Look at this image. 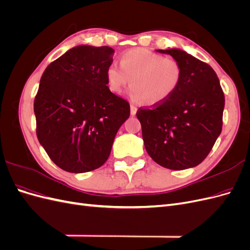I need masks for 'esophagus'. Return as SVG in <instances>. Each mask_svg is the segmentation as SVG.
Here are the masks:
<instances>
[{
	"label": "esophagus",
	"instance_id": "obj_1",
	"mask_svg": "<svg viewBox=\"0 0 250 250\" xmlns=\"http://www.w3.org/2000/svg\"><path fill=\"white\" fill-rule=\"evenodd\" d=\"M137 111H138V108L135 107L134 105L131 104V105H130V115H131V116H134L135 113H137Z\"/></svg>",
	"mask_w": 250,
	"mask_h": 250
}]
</instances>
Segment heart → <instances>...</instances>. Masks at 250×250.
Listing matches in <instances>:
<instances>
[{"mask_svg": "<svg viewBox=\"0 0 250 250\" xmlns=\"http://www.w3.org/2000/svg\"><path fill=\"white\" fill-rule=\"evenodd\" d=\"M181 79L183 67L176 59L143 48L124 52L120 67L111 64L106 70V82L112 93H121L131 83L128 90L130 99L152 106L167 101L179 87Z\"/></svg>", "mask_w": 250, "mask_h": 250, "instance_id": "1", "label": "heart"}]
</instances>
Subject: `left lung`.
<instances>
[{"instance_id":"left-lung-1","label":"left lung","mask_w":250,"mask_h":250,"mask_svg":"<svg viewBox=\"0 0 250 250\" xmlns=\"http://www.w3.org/2000/svg\"><path fill=\"white\" fill-rule=\"evenodd\" d=\"M183 67V79L167 101L139 108L137 117L150 157L171 170L198 166L222 130L224 94L211 67L180 49L156 50Z\"/></svg>"}]
</instances>
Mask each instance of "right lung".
Segmentation results:
<instances>
[{
    "label": "right lung",
    "mask_w": 250,
    "mask_h": 250,
    "mask_svg": "<svg viewBox=\"0 0 250 250\" xmlns=\"http://www.w3.org/2000/svg\"><path fill=\"white\" fill-rule=\"evenodd\" d=\"M115 51L80 44L44 70L34 100L36 135L51 160L71 173L107 161L129 103L112 94L106 70Z\"/></svg>",
    "instance_id": "add662e5"
}]
</instances>
